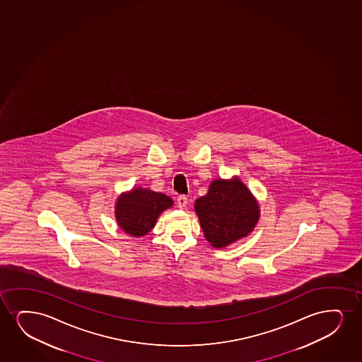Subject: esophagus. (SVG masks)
Here are the masks:
<instances>
[{"label": "esophagus", "mask_w": 362, "mask_h": 362, "mask_svg": "<svg viewBox=\"0 0 362 362\" xmlns=\"http://www.w3.org/2000/svg\"><path fill=\"white\" fill-rule=\"evenodd\" d=\"M176 201H177V206H179V208H181V209H183V208H186V206H187L188 199L187 197H186V196H179Z\"/></svg>", "instance_id": "34e87169"}]
</instances>
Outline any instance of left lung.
<instances>
[{"label":"left lung","instance_id":"8db88e82","mask_svg":"<svg viewBox=\"0 0 362 362\" xmlns=\"http://www.w3.org/2000/svg\"><path fill=\"white\" fill-rule=\"evenodd\" d=\"M206 241L224 248L246 238L259 219V206L238 177L214 180L208 193L194 203Z\"/></svg>","mask_w":362,"mask_h":362}]
</instances>
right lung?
I'll return each instance as SVG.
<instances>
[{
	"label": "right lung",
	"mask_w": 362,
	"mask_h": 362,
	"mask_svg": "<svg viewBox=\"0 0 362 362\" xmlns=\"http://www.w3.org/2000/svg\"><path fill=\"white\" fill-rule=\"evenodd\" d=\"M174 204L171 198L148 188L122 193L116 202L115 216L119 228L131 236H143L156 226L158 216Z\"/></svg>",
	"instance_id": "add662e5"
}]
</instances>
